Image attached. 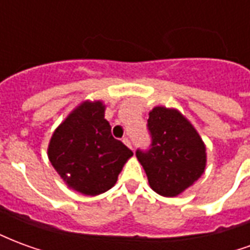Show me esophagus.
I'll return each mask as SVG.
<instances>
[{
	"instance_id": "1",
	"label": "esophagus",
	"mask_w": 250,
	"mask_h": 250,
	"mask_svg": "<svg viewBox=\"0 0 250 250\" xmlns=\"http://www.w3.org/2000/svg\"><path fill=\"white\" fill-rule=\"evenodd\" d=\"M123 142H125V145H127L130 148H132V143H131V141L128 138H123Z\"/></svg>"
}]
</instances>
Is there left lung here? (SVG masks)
I'll return each mask as SVG.
<instances>
[{"label": "left lung", "instance_id": "left-lung-1", "mask_svg": "<svg viewBox=\"0 0 250 250\" xmlns=\"http://www.w3.org/2000/svg\"><path fill=\"white\" fill-rule=\"evenodd\" d=\"M148 148H138L136 158L148 184L163 197H175L204 173L206 152L198 132L175 109L155 107L147 119Z\"/></svg>", "mask_w": 250, "mask_h": 250}]
</instances>
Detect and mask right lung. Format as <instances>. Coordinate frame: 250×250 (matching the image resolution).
Masks as SVG:
<instances>
[{"instance_id": "1", "label": "right lung", "mask_w": 250, "mask_h": 250, "mask_svg": "<svg viewBox=\"0 0 250 250\" xmlns=\"http://www.w3.org/2000/svg\"><path fill=\"white\" fill-rule=\"evenodd\" d=\"M48 157L69 188L98 195L114 186L132 151L112 136L103 104L85 102L55 131Z\"/></svg>"}]
</instances>
